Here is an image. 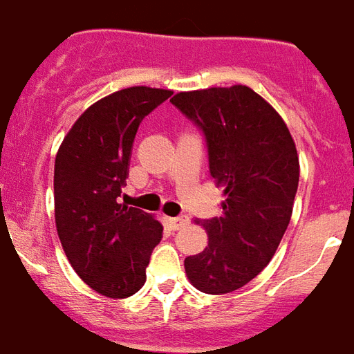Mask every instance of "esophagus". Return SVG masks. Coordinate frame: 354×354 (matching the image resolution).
<instances>
[{"label": "esophagus", "instance_id": "obj_1", "mask_svg": "<svg viewBox=\"0 0 354 354\" xmlns=\"http://www.w3.org/2000/svg\"><path fill=\"white\" fill-rule=\"evenodd\" d=\"M169 220V225L176 231L180 227H185L189 223V216H176V218H167Z\"/></svg>", "mask_w": 354, "mask_h": 354}]
</instances>
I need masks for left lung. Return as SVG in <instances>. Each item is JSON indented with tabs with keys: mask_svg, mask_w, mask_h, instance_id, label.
I'll list each match as a JSON object with an SVG mask.
<instances>
[{
	"mask_svg": "<svg viewBox=\"0 0 354 354\" xmlns=\"http://www.w3.org/2000/svg\"><path fill=\"white\" fill-rule=\"evenodd\" d=\"M202 129L209 171L223 191L222 214L203 220L205 249L183 266L192 287L225 295L243 287L274 257L292 214L300 162L286 122L245 85L172 96Z\"/></svg>",
	"mask_w": 354,
	"mask_h": 354,
	"instance_id": "1",
	"label": "left lung"
}]
</instances>
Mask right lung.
Listing matches in <instances>:
<instances>
[{
  "label": "right lung",
  "instance_id": "right-lung-1",
  "mask_svg": "<svg viewBox=\"0 0 354 354\" xmlns=\"http://www.w3.org/2000/svg\"><path fill=\"white\" fill-rule=\"evenodd\" d=\"M172 94L127 87L93 103L57 149L54 218L68 263L91 289L129 298L143 287L163 225L149 212L118 203L140 123Z\"/></svg>",
  "mask_w": 354,
  "mask_h": 354
}]
</instances>
